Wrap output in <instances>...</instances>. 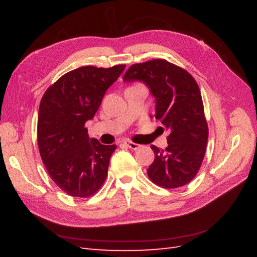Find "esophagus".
Segmentation results:
<instances>
[{"label":"esophagus","instance_id":"obj_1","mask_svg":"<svg viewBox=\"0 0 257 257\" xmlns=\"http://www.w3.org/2000/svg\"><path fill=\"white\" fill-rule=\"evenodd\" d=\"M124 145L127 146L128 148L133 149V150H137V149H139V148H140V145H138V144H135V143H133V141H125Z\"/></svg>","mask_w":257,"mask_h":257}]
</instances>
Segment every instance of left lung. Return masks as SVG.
<instances>
[{"mask_svg": "<svg viewBox=\"0 0 257 257\" xmlns=\"http://www.w3.org/2000/svg\"><path fill=\"white\" fill-rule=\"evenodd\" d=\"M141 80L156 97V118L168 129V147L151 146L155 161L148 177L165 189H177L192 181L204 159L209 127L201 91L193 76L166 59L134 64L124 81Z\"/></svg>", "mask_w": 257, "mask_h": 257, "instance_id": "1", "label": "left lung"}]
</instances>
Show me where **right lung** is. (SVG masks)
Returning <instances> with one entry per match:
<instances>
[{
  "mask_svg": "<svg viewBox=\"0 0 257 257\" xmlns=\"http://www.w3.org/2000/svg\"><path fill=\"white\" fill-rule=\"evenodd\" d=\"M125 65L83 66L48 87L38 109L37 144L50 177L68 195L89 198L102 187L117 146L89 139L85 127L99 108L106 90Z\"/></svg>",
  "mask_w": 257,
  "mask_h": 257,
  "instance_id": "add662e5",
  "label": "right lung"
}]
</instances>
